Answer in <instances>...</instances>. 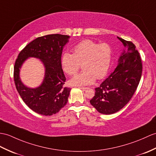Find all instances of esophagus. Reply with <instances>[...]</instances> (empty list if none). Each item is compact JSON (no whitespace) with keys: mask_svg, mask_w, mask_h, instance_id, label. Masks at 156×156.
<instances>
[{"mask_svg":"<svg viewBox=\"0 0 156 156\" xmlns=\"http://www.w3.org/2000/svg\"><path fill=\"white\" fill-rule=\"evenodd\" d=\"M79 88H80L83 91H85V90L88 89V88H85V87H79Z\"/></svg>","mask_w":156,"mask_h":156,"instance_id":"1","label":"esophagus"}]
</instances>
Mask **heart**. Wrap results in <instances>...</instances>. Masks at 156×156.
Listing matches in <instances>:
<instances>
[{
  "label": "heart",
  "instance_id": "obj_1",
  "mask_svg": "<svg viewBox=\"0 0 156 156\" xmlns=\"http://www.w3.org/2000/svg\"><path fill=\"white\" fill-rule=\"evenodd\" d=\"M112 47L106 43L84 40L74 47L73 54L65 52L61 58L64 71L69 75L75 74L82 63L83 70L71 78L74 86H86L93 84L96 78L102 79L109 71L112 60Z\"/></svg>",
  "mask_w": 156,
  "mask_h": 156
}]
</instances>
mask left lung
Instances as JSON below:
<instances>
[{"label": "left lung", "instance_id": "8db88e82", "mask_svg": "<svg viewBox=\"0 0 156 156\" xmlns=\"http://www.w3.org/2000/svg\"><path fill=\"white\" fill-rule=\"evenodd\" d=\"M117 38L124 46L118 66L100 87L95 88V96L90 101L98 112L106 115L115 113L128 104L142 76V60L135 45Z\"/></svg>", "mask_w": 156, "mask_h": 156}]
</instances>
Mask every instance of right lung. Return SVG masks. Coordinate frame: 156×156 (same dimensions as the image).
I'll list each match as a JSON object with an SVG mask.
<instances>
[{
    "label": "right lung",
    "mask_w": 156,
    "mask_h": 156,
    "mask_svg": "<svg viewBox=\"0 0 156 156\" xmlns=\"http://www.w3.org/2000/svg\"><path fill=\"white\" fill-rule=\"evenodd\" d=\"M70 36L49 34L29 43L18 56L14 67V80L18 92L32 110L43 115H52L66 106L71 89L64 87L66 77L62 68L61 56ZM29 57L41 60L45 77L37 88H30L21 81L20 71Z\"/></svg>",
    "instance_id": "obj_1"
}]
</instances>
